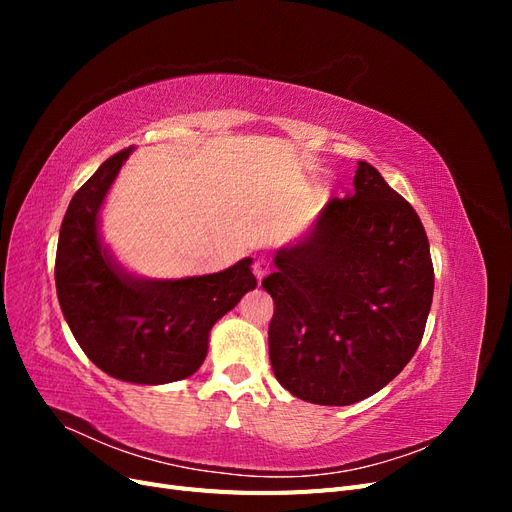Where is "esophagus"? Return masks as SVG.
Returning a JSON list of instances; mask_svg holds the SVG:
<instances>
[{"mask_svg":"<svg viewBox=\"0 0 512 512\" xmlns=\"http://www.w3.org/2000/svg\"><path fill=\"white\" fill-rule=\"evenodd\" d=\"M252 271H254V275L258 277V280H262V277H265L269 271H271V262L267 260V258H256L254 260V265H252Z\"/></svg>","mask_w":512,"mask_h":512,"instance_id":"34e87169","label":"esophagus"}]
</instances>
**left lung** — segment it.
I'll list each match as a JSON object with an SVG mask.
<instances>
[{"label":"left lung","mask_w":512,"mask_h":512,"mask_svg":"<svg viewBox=\"0 0 512 512\" xmlns=\"http://www.w3.org/2000/svg\"><path fill=\"white\" fill-rule=\"evenodd\" d=\"M273 262L262 280L275 303L269 359L286 391L350 406L408 365L433 297L429 241L374 166L359 162L352 194L331 198L312 232Z\"/></svg>","instance_id":"1"}]
</instances>
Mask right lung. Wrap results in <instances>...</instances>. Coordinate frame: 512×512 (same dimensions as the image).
<instances>
[{
  "label": "right lung",
  "mask_w": 512,
  "mask_h": 512,
  "mask_svg": "<svg viewBox=\"0 0 512 512\" xmlns=\"http://www.w3.org/2000/svg\"><path fill=\"white\" fill-rule=\"evenodd\" d=\"M132 149L108 158L72 196L59 230L55 286L91 363L123 382L166 384L203 365L211 327L256 288V277L252 258L181 280H145L119 265L102 245L100 209Z\"/></svg>",
  "instance_id": "right-lung-1"
}]
</instances>
